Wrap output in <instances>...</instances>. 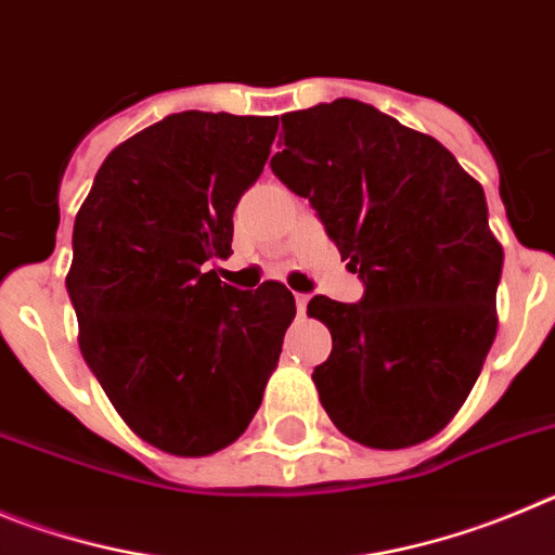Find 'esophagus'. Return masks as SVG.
<instances>
[{
	"instance_id": "esophagus-1",
	"label": "esophagus",
	"mask_w": 555,
	"mask_h": 555,
	"mask_svg": "<svg viewBox=\"0 0 555 555\" xmlns=\"http://www.w3.org/2000/svg\"><path fill=\"white\" fill-rule=\"evenodd\" d=\"M307 304H309V296L307 293H296V307H298V312H307Z\"/></svg>"
}]
</instances>
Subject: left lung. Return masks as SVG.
I'll list each match as a JSON object with an SVG mask.
<instances>
[{"label":"left lung","mask_w":555,"mask_h":555,"mask_svg":"<svg viewBox=\"0 0 555 555\" xmlns=\"http://www.w3.org/2000/svg\"><path fill=\"white\" fill-rule=\"evenodd\" d=\"M271 168L309 198L364 296H314L332 332L312 373L334 426L367 448L417 446L470 396L498 332L503 248L483 188L451 152L371 104L282 116Z\"/></svg>","instance_id":"left-lung-1"}]
</instances>
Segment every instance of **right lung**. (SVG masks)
<instances>
[{
	"label": "right lung",
	"mask_w": 555,
	"mask_h": 555,
	"mask_svg": "<svg viewBox=\"0 0 555 555\" xmlns=\"http://www.w3.org/2000/svg\"><path fill=\"white\" fill-rule=\"evenodd\" d=\"M276 127L173 113L107 154L74 221L79 351L124 423L173 456L246 431L296 318L282 282L234 289L207 268L232 254V212Z\"/></svg>",
	"instance_id": "right-lung-1"
}]
</instances>
